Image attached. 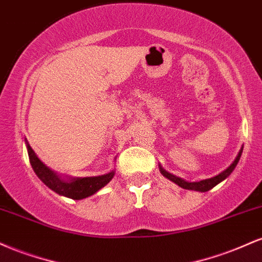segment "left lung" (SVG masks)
Wrapping results in <instances>:
<instances>
[{"instance_id": "1", "label": "left lung", "mask_w": 262, "mask_h": 262, "mask_svg": "<svg viewBox=\"0 0 262 262\" xmlns=\"http://www.w3.org/2000/svg\"><path fill=\"white\" fill-rule=\"evenodd\" d=\"M242 152H243V148L241 149V152L238 153V156H236L235 161L230 164V167H228L226 169V170L222 171L221 174L216 175V177L211 178V179H206V180H201V181H198V183H189V181H185L183 179H180V178L175 177L173 174H169L168 171H165L164 169L161 168V173L164 175L165 178H168L169 180L174 181L175 184H178L180 187H183V189H187V190H195V191H201V192H205V191H208V190H211L212 187H214L217 185V184H220L221 181H223L226 178H228L230 173H232L233 170H234V168L236 167V164H238L239 159H241V156H242Z\"/></svg>"}]
</instances>
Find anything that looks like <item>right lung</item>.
I'll return each mask as SVG.
<instances>
[{
    "instance_id": "right-lung-1",
    "label": "right lung",
    "mask_w": 262,
    "mask_h": 262,
    "mask_svg": "<svg viewBox=\"0 0 262 262\" xmlns=\"http://www.w3.org/2000/svg\"><path fill=\"white\" fill-rule=\"evenodd\" d=\"M27 148L30 164H32V168L35 171V174L39 177V179L46 186H49L55 192H57L58 195H63L66 198L73 200H82L84 198H88V196L97 192L98 190H100L101 187L105 186L114 177V171H110V173L100 175V177L78 178V179H71L70 181L62 180L54 171L50 170L48 167H45L39 161V158L35 156L34 150L30 148V146L28 143Z\"/></svg>"
}]
</instances>
